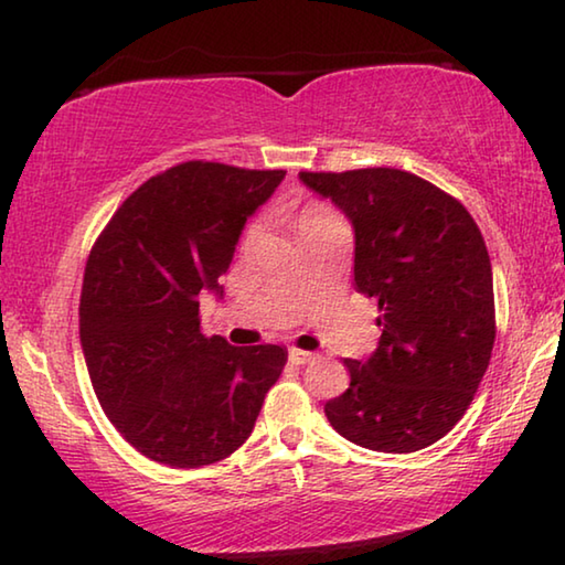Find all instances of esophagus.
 <instances>
[{
  "label": "esophagus",
  "instance_id": "obj_1",
  "mask_svg": "<svg viewBox=\"0 0 565 565\" xmlns=\"http://www.w3.org/2000/svg\"><path fill=\"white\" fill-rule=\"evenodd\" d=\"M313 359L311 351H301V349H291L289 351V361L296 363V366H303V363H309Z\"/></svg>",
  "mask_w": 565,
  "mask_h": 565
}]
</instances>
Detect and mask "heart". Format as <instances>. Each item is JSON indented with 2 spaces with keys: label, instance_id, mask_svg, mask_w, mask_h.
<instances>
[{
  "label": "heart",
  "instance_id": "heart-1",
  "mask_svg": "<svg viewBox=\"0 0 565 565\" xmlns=\"http://www.w3.org/2000/svg\"><path fill=\"white\" fill-rule=\"evenodd\" d=\"M319 214H327V212H321V209H309V212L301 214V218H311V216H319ZM301 218H299V222H301Z\"/></svg>",
  "mask_w": 565,
  "mask_h": 565
}]
</instances>
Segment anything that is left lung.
Here are the masks:
<instances>
[{
    "label": "left lung",
    "mask_w": 565,
    "mask_h": 565,
    "mask_svg": "<svg viewBox=\"0 0 565 565\" xmlns=\"http://www.w3.org/2000/svg\"><path fill=\"white\" fill-rule=\"evenodd\" d=\"M353 226V286L384 311L366 361L323 414L351 444L411 454L444 438L471 406L495 339L486 242L461 202L401 169L301 171Z\"/></svg>",
    "instance_id": "1"
}]
</instances>
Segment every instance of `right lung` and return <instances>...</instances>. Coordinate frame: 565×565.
Segmentation results:
<instances>
[{
    "label": "right lung",
    "instance_id": "right-lung-1",
    "mask_svg": "<svg viewBox=\"0 0 565 565\" xmlns=\"http://www.w3.org/2000/svg\"><path fill=\"white\" fill-rule=\"evenodd\" d=\"M281 169L184 161L145 181L94 244L79 339L104 414L139 454L174 468L232 456L254 431L286 351L232 347L199 329V296H222L246 218Z\"/></svg>",
    "mask_w": 565,
    "mask_h": 565
}]
</instances>
